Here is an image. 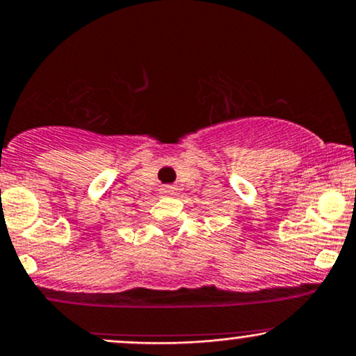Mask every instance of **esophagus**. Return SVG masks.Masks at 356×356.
<instances>
[{
  "label": "esophagus",
  "instance_id": "esophagus-1",
  "mask_svg": "<svg viewBox=\"0 0 356 356\" xmlns=\"http://www.w3.org/2000/svg\"><path fill=\"white\" fill-rule=\"evenodd\" d=\"M161 192H162V194H165V195H174L175 194V187H172V186H162L161 187Z\"/></svg>",
  "mask_w": 356,
  "mask_h": 356
}]
</instances>
